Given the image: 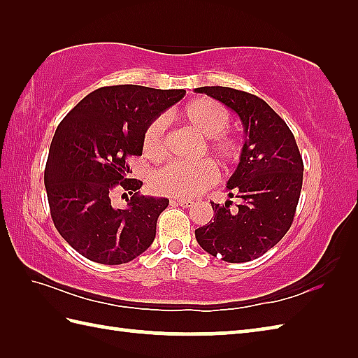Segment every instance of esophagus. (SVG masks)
<instances>
[{
  "mask_svg": "<svg viewBox=\"0 0 358 358\" xmlns=\"http://www.w3.org/2000/svg\"><path fill=\"white\" fill-rule=\"evenodd\" d=\"M171 203L172 204H180V206H183V208H191L194 204L192 200H180V199H172Z\"/></svg>",
  "mask_w": 358,
  "mask_h": 358,
  "instance_id": "esophagus-1",
  "label": "esophagus"
}]
</instances>
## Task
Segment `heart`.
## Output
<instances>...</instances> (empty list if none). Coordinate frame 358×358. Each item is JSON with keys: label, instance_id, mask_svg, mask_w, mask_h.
<instances>
[{"label": "heart", "instance_id": "b5f03b06", "mask_svg": "<svg viewBox=\"0 0 358 358\" xmlns=\"http://www.w3.org/2000/svg\"><path fill=\"white\" fill-rule=\"evenodd\" d=\"M181 118L206 138V149L218 164L227 167L240 158V143L226 132L231 124V112L222 103L210 98H196L185 106ZM166 118L157 117L143 134V154L152 162H159L166 155ZM215 181V167L206 159L196 163L172 162L155 173L154 187L157 192L175 199H191L206 191Z\"/></svg>", "mask_w": 358, "mask_h": 358}]
</instances>
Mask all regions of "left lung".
Listing matches in <instances>:
<instances>
[{"label": "left lung", "mask_w": 358, "mask_h": 358, "mask_svg": "<svg viewBox=\"0 0 358 358\" xmlns=\"http://www.w3.org/2000/svg\"><path fill=\"white\" fill-rule=\"evenodd\" d=\"M195 92L222 101L240 117L246 140L227 181L240 204L210 201L214 222L195 231L199 245L227 263H245L268 252L294 222L303 185V159L291 129L257 95L232 87L204 86Z\"/></svg>", "instance_id": "left-lung-1"}]
</instances>
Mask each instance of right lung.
<instances>
[{
    "instance_id": "add662e5",
    "label": "right lung",
    "mask_w": 358,
    "mask_h": 358,
    "mask_svg": "<svg viewBox=\"0 0 358 358\" xmlns=\"http://www.w3.org/2000/svg\"><path fill=\"white\" fill-rule=\"evenodd\" d=\"M185 94V89L106 86L83 98L58 124L44 186L53 224L83 257L123 264L152 245L169 200L138 195L143 181L127 178L132 172L127 158L141 155L148 124ZM115 188L131 195L127 208L111 206Z\"/></svg>"
}]
</instances>
